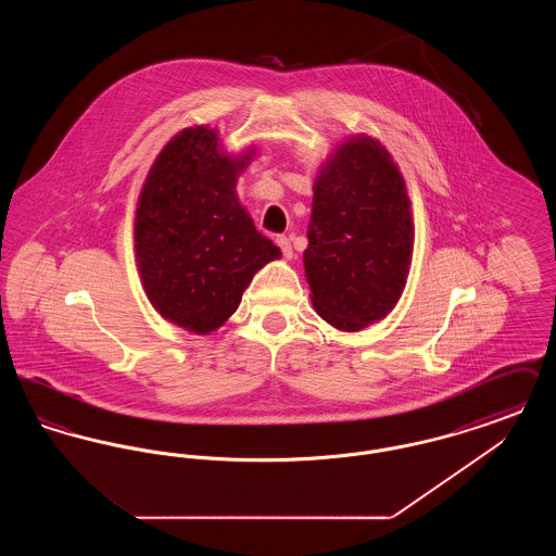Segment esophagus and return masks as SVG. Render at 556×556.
<instances>
[{
  "mask_svg": "<svg viewBox=\"0 0 556 556\" xmlns=\"http://www.w3.org/2000/svg\"><path fill=\"white\" fill-rule=\"evenodd\" d=\"M277 245L281 248V252H283V256H286V258H291V256H293V248H291L290 238L279 236V238H277Z\"/></svg>",
  "mask_w": 556,
  "mask_h": 556,
  "instance_id": "1",
  "label": "esophagus"
}]
</instances>
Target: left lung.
<instances>
[{"label":"left lung","instance_id":"left-lung-1","mask_svg":"<svg viewBox=\"0 0 556 556\" xmlns=\"http://www.w3.org/2000/svg\"><path fill=\"white\" fill-rule=\"evenodd\" d=\"M306 238V279L327 323L358 331L396 306L410 265L413 218L404 179L379 141L350 139L325 164Z\"/></svg>","mask_w":556,"mask_h":556}]
</instances>
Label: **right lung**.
Here are the masks:
<instances>
[{
  "mask_svg": "<svg viewBox=\"0 0 556 556\" xmlns=\"http://www.w3.org/2000/svg\"><path fill=\"white\" fill-rule=\"evenodd\" d=\"M245 160L218 152L208 127L184 129L154 162L135 214V252L160 315L211 333L238 311L254 273L279 258L236 193Z\"/></svg>",
  "mask_w": 556,
  "mask_h": 556,
  "instance_id": "1",
  "label": "right lung"
}]
</instances>
